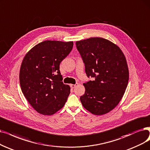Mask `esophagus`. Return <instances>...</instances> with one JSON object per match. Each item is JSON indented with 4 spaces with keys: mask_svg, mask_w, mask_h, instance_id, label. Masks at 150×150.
I'll return each instance as SVG.
<instances>
[{
    "mask_svg": "<svg viewBox=\"0 0 150 150\" xmlns=\"http://www.w3.org/2000/svg\"><path fill=\"white\" fill-rule=\"evenodd\" d=\"M77 85H78V83H76V84H70V86H71V88H74Z\"/></svg>",
    "mask_w": 150,
    "mask_h": 150,
    "instance_id": "obj_1",
    "label": "esophagus"
}]
</instances>
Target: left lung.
I'll return each instance as SVG.
<instances>
[{"label": "left lung", "instance_id": "left-lung-1", "mask_svg": "<svg viewBox=\"0 0 150 150\" xmlns=\"http://www.w3.org/2000/svg\"><path fill=\"white\" fill-rule=\"evenodd\" d=\"M76 44L87 76L94 78L83 83L86 91L80 97L82 105L93 115H105L120 102L127 88L126 58L116 44L102 38L77 41Z\"/></svg>", "mask_w": 150, "mask_h": 150}]
</instances>
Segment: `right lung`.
I'll return each instance as SVG.
<instances>
[{"label": "right lung", "instance_id": "obj_1", "mask_svg": "<svg viewBox=\"0 0 150 150\" xmlns=\"http://www.w3.org/2000/svg\"><path fill=\"white\" fill-rule=\"evenodd\" d=\"M73 47V42L45 40L24 57L20 71L22 92L38 112L50 116L61 110L70 93L64 84L59 64Z\"/></svg>", "mask_w": 150, "mask_h": 150}]
</instances>
